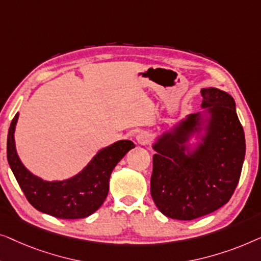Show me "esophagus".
Segmentation results:
<instances>
[{
  "mask_svg": "<svg viewBox=\"0 0 261 261\" xmlns=\"http://www.w3.org/2000/svg\"><path fill=\"white\" fill-rule=\"evenodd\" d=\"M136 139H137L138 144L145 145V144H148V143L150 142V139H151V135L146 131H142V132H139L137 136H136Z\"/></svg>",
  "mask_w": 261,
  "mask_h": 261,
  "instance_id": "34e87169",
  "label": "esophagus"
}]
</instances>
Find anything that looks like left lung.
I'll list each match as a JSON object with an SVG mask.
<instances>
[{"label":"left lung","instance_id":"8db88e82","mask_svg":"<svg viewBox=\"0 0 261 261\" xmlns=\"http://www.w3.org/2000/svg\"><path fill=\"white\" fill-rule=\"evenodd\" d=\"M202 108H209L207 135L187 156L186 142L199 130L200 113L188 116L166 132L153 149L150 192L168 218L194 220L228 202L239 183L245 160V134L232 95L219 89L201 90Z\"/></svg>","mask_w":261,"mask_h":261}]
</instances>
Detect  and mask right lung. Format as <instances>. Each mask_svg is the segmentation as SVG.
<instances>
[{
  "instance_id": "1",
  "label": "right lung",
  "mask_w": 261,
  "mask_h": 261,
  "mask_svg": "<svg viewBox=\"0 0 261 261\" xmlns=\"http://www.w3.org/2000/svg\"><path fill=\"white\" fill-rule=\"evenodd\" d=\"M19 113L14 117L7 139V159L25 199L38 211L59 219H83L97 211L109 193L110 176L117 163L135 148L131 141H119L102 149L82 172L66 181H43L21 163L16 153L14 131Z\"/></svg>"
}]
</instances>
